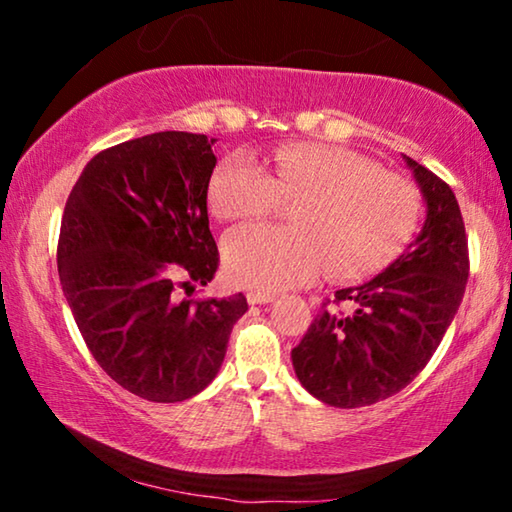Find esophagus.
<instances>
[{
	"instance_id": "34e87169",
	"label": "esophagus",
	"mask_w": 512,
	"mask_h": 512,
	"mask_svg": "<svg viewBox=\"0 0 512 512\" xmlns=\"http://www.w3.org/2000/svg\"><path fill=\"white\" fill-rule=\"evenodd\" d=\"M246 298L250 305H266V302H271L275 296L273 293H264V291H248Z\"/></svg>"
}]
</instances>
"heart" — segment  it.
Returning <instances> with one entry per match:
<instances>
[{"label": "heart", "mask_w": 512, "mask_h": 512, "mask_svg": "<svg viewBox=\"0 0 512 512\" xmlns=\"http://www.w3.org/2000/svg\"><path fill=\"white\" fill-rule=\"evenodd\" d=\"M293 200L287 228L225 232L221 255L232 282L280 291L323 268L334 280H361L391 264L420 221V192L409 178L343 146L284 144L268 171L235 151L214 169L210 207L221 221L262 219Z\"/></svg>", "instance_id": "heart-1"}]
</instances>
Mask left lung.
I'll list each match as a JSON object with an SVG mask.
<instances>
[{"label":"left lung","instance_id":"8db88e82","mask_svg":"<svg viewBox=\"0 0 512 512\" xmlns=\"http://www.w3.org/2000/svg\"><path fill=\"white\" fill-rule=\"evenodd\" d=\"M406 164L427 201L418 239L384 273L325 300L291 350L300 384L339 409L386 400L418 377L443 341L470 275L465 223L452 187L415 160ZM343 301L350 315L335 309Z\"/></svg>","mask_w":512,"mask_h":512}]
</instances>
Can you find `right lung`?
Returning <instances> with one entry per match:
<instances>
[{"mask_svg": "<svg viewBox=\"0 0 512 512\" xmlns=\"http://www.w3.org/2000/svg\"><path fill=\"white\" fill-rule=\"evenodd\" d=\"M214 140L164 131L103 149L67 198L58 273L85 345L121 388L183 402L219 372L244 293L183 298L214 280L207 219Z\"/></svg>", "mask_w": 512, "mask_h": 512, "instance_id": "1", "label": "right lung"}]
</instances>
